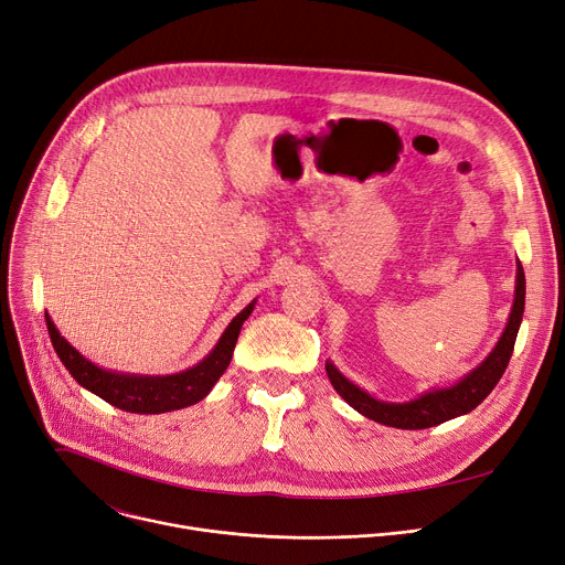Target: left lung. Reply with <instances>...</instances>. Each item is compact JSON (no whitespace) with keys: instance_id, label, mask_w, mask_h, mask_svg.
I'll return each instance as SVG.
<instances>
[{"instance_id":"left-lung-1","label":"left lung","mask_w":565,"mask_h":565,"mask_svg":"<svg viewBox=\"0 0 565 565\" xmlns=\"http://www.w3.org/2000/svg\"><path fill=\"white\" fill-rule=\"evenodd\" d=\"M524 292H526L524 270L518 263L515 300L507 322V330H503V334L499 337L497 345L492 348L488 358L477 369L469 371L462 380L451 384V387L430 390L419 398L407 401V403H387V401L373 398L371 394L360 390L358 384H352L330 360L324 364V371H328V377L332 382V387L337 390V394L350 407H354L360 414H364V417L377 424L403 428V430H422V428H430L449 419H456L460 414H467L477 405H481L486 396L494 390V384L499 382L503 371H507L515 348L522 313H524Z\"/></svg>"}]
</instances>
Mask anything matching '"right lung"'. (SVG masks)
<instances>
[{"label":"right lung","mask_w":565,"mask_h":565,"mask_svg":"<svg viewBox=\"0 0 565 565\" xmlns=\"http://www.w3.org/2000/svg\"><path fill=\"white\" fill-rule=\"evenodd\" d=\"M254 305L256 300L228 322V328L224 330V334L220 337L217 345L211 350L207 358H203L196 366L173 375H135V373L105 371L94 362L82 358V354L62 334H58L47 313H45V322H47V332L58 360H62V364L68 369V373L82 384L84 390L100 396L103 401H107L118 409H126L132 414H162V412L194 405L211 394L215 382L222 377V373L231 364L237 334H241L243 322L254 311Z\"/></svg>","instance_id":"add662e5"}]
</instances>
